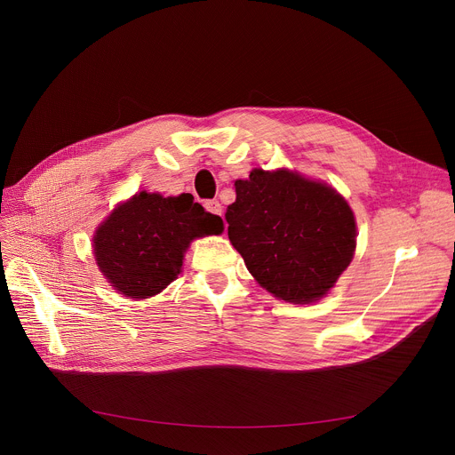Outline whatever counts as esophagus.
Instances as JSON below:
<instances>
[{"mask_svg": "<svg viewBox=\"0 0 455 455\" xmlns=\"http://www.w3.org/2000/svg\"><path fill=\"white\" fill-rule=\"evenodd\" d=\"M204 209L209 211L211 214H214V216H221V203L218 199L204 201Z\"/></svg>", "mask_w": 455, "mask_h": 455, "instance_id": "34e87169", "label": "esophagus"}]
</instances>
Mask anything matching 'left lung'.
<instances>
[{
	"label": "left lung",
	"instance_id": "obj_1",
	"mask_svg": "<svg viewBox=\"0 0 455 455\" xmlns=\"http://www.w3.org/2000/svg\"><path fill=\"white\" fill-rule=\"evenodd\" d=\"M225 220L249 272L288 303L323 298L354 256L355 221L347 201L288 171L256 169L237 180Z\"/></svg>",
	"mask_w": 455,
	"mask_h": 455
}]
</instances>
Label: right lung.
I'll return each mask as SVG.
<instances>
[{
	"mask_svg": "<svg viewBox=\"0 0 455 455\" xmlns=\"http://www.w3.org/2000/svg\"><path fill=\"white\" fill-rule=\"evenodd\" d=\"M221 232V218L206 212L192 194L163 197L140 192L98 228L94 254L117 292L145 299L178 277L194 237Z\"/></svg>",
	"mask_w": 455,
	"mask_h": 455,
	"instance_id": "add662e5",
	"label": "right lung"
}]
</instances>
